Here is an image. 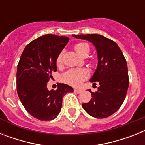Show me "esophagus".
<instances>
[{"mask_svg": "<svg viewBox=\"0 0 145 145\" xmlns=\"http://www.w3.org/2000/svg\"><path fill=\"white\" fill-rule=\"evenodd\" d=\"M74 91H75L78 93H80L82 92L81 89H78V88H75V89H74Z\"/></svg>", "mask_w": 145, "mask_h": 145, "instance_id": "obj_1", "label": "esophagus"}]
</instances>
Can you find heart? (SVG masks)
Returning <instances> with one entry per match:
<instances>
[{"label": "heart", "mask_w": 145, "mask_h": 145, "mask_svg": "<svg viewBox=\"0 0 145 145\" xmlns=\"http://www.w3.org/2000/svg\"><path fill=\"white\" fill-rule=\"evenodd\" d=\"M74 49L79 55L84 57V55L88 54L89 52V46L85 43H78L74 46ZM62 60V53L58 55L57 59V63L59 65ZM88 77V72L84 69H72L66 72L62 75V80L67 84L72 86H79L84 80Z\"/></svg>", "instance_id": "b5f03b06"}]
</instances>
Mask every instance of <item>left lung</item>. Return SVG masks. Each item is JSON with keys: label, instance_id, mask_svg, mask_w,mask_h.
I'll use <instances>...</instances> for the list:
<instances>
[{"label": "left lung", "instance_id": "left-lung-1", "mask_svg": "<svg viewBox=\"0 0 145 145\" xmlns=\"http://www.w3.org/2000/svg\"><path fill=\"white\" fill-rule=\"evenodd\" d=\"M78 39L86 40L94 46L97 54V67L90 82L99 86L91 93L92 98L82 107L91 116L105 118L110 116L122 105L129 88L126 61L117 43L98 34L72 35Z\"/></svg>", "mask_w": 145, "mask_h": 145}]
</instances>
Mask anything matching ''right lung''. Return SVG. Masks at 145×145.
Segmentation results:
<instances>
[{"label":"right lung","mask_w":145,"mask_h":145,"mask_svg":"<svg viewBox=\"0 0 145 145\" xmlns=\"http://www.w3.org/2000/svg\"><path fill=\"white\" fill-rule=\"evenodd\" d=\"M70 38L47 34L35 39L25 48L16 71V89L20 101L32 116L40 120L56 118L61 111L62 98L73 88L58 84L48 91L47 83L57 71V59Z\"/></svg>","instance_id":"1"}]
</instances>
